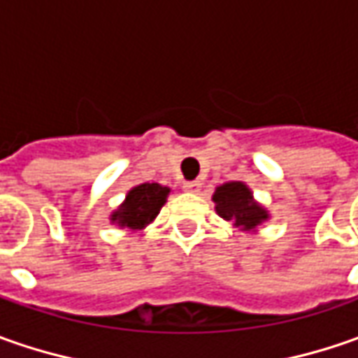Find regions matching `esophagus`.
Masks as SVG:
<instances>
[{"label": "esophagus", "instance_id": "34e87169", "mask_svg": "<svg viewBox=\"0 0 358 358\" xmlns=\"http://www.w3.org/2000/svg\"><path fill=\"white\" fill-rule=\"evenodd\" d=\"M187 193H199L201 191V183L199 181H187L185 185H183Z\"/></svg>", "mask_w": 358, "mask_h": 358}]
</instances>
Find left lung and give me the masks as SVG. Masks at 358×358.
Here are the masks:
<instances>
[{
    "mask_svg": "<svg viewBox=\"0 0 358 358\" xmlns=\"http://www.w3.org/2000/svg\"><path fill=\"white\" fill-rule=\"evenodd\" d=\"M213 203L217 215L241 231H255L268 219L267 209L253 199L251 189L243 181H229L217 187Z\"/></svg>",
    "mask_w": 358,
    "mask_h": 358,
    "instance_id": "obj_1",
    "label": "left lung"
}]
</instances>
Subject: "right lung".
<instances>
[{"instance_id":"1","label":"right lung","mask_w":358,"mask_h":358,"mask_svg":"<svg viewBox=\"0 0 358 358\" xmlns=\"http://www.w3.org/2000/svg\"><path fill=\"white\" fill-rule=\"evenodd\" d=\"M169 191V187L159 183H141L133 187L119 209L111 213V223L131 231L147 227L165 205Z\"/></svg>"}]
</instances>
